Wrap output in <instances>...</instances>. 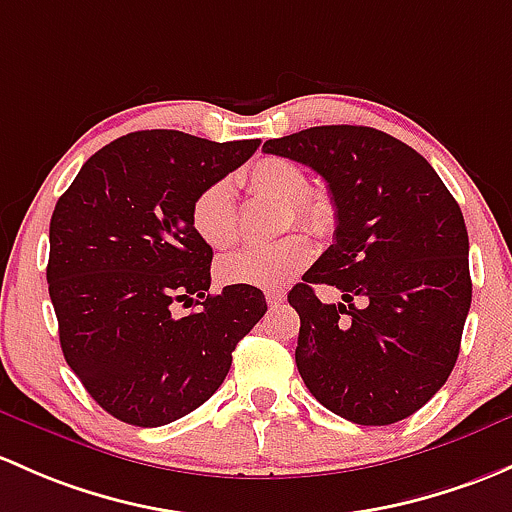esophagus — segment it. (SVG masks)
Wrapping results in <instances>:
<instances>
[{
	"instance_id": "obj_1",
	"label": "esophagus",
	"mask_w": 512,
	"mask_h": 512,
	"mask_svg": "<svg viewBox=\"0 0 512 512\" xmlns=\"http://www.w3.org/2000/svg\"><path fill=\"white\" fill-rule=\"evenodd\" d=\"M267 304H270V309H277V306L284 304V294L267 292Z\"/></svg>"
}]
</instances>
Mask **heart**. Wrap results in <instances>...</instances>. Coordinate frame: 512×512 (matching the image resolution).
Masks as SVG:
<instances>
[{
    "instance_id": "obj_1",
    "label": "heart",
    "mask_w": 512,
    "mask_h": 512,
    "mask_svg": "<svg viewBox=\"0 0 512 512\" xmlns=\"http://www.w3.org/2000/svg\"><path fill=\"white\" fill-rule=\"evenodd\" d=\"M240 181L255 196L284 203L294 223L309 233H326L333 223L331 201L319 191H306V174L299 164L282 157L257 159L240 174ZM191 225L213 250H225L238 240V213H235L233 186L228 181H213L193 198ZM311 260V245L304 235L270 242V245L245 247L218 262V277L225 284L274 289L282 287L304 270Z\"/></svg>"
}]
</instances>
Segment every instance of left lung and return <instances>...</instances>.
I'll list each match as a JSON object with an SVG mask.
<instances>
[{
	"label": "left lung",
	"instance_id": "left-lung-1",
	"mask_svg": "<svg viewBox=\"0 0 512 512\" xmlns=\"http://www.w3.org/2000/svg\"><path fill=\"white\" fill-rule=\"evenodd\" d=\"M262 152L314 169L336 206L333 245L287 297L301 319V380L355 424L410 417L454 370L471 309L459 203L422 154L373 127H309ZM316 283L344 301L324 305Z\"/></svg>",
	"mask_w": 512,
	"mask_h": 512
}]
</instances>
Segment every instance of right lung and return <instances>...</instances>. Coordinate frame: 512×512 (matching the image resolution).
Wrapping results in <instances>:
<instances>
[{
    "mask_svg": "<svg viewBox=\"0 0 512 512\" xmlns=\"http://www.w3.org/2000/svg\"><path fill=\"white\" fill-rule=\"evenodd\" d=\"M257 147L132 132L95 152L58 198L46 267L58 338L90 397L120 422L161 427L201 407L265 316L257 287L208 292L213 250L191 225L193 198ZM179 303L199 309L176 317Z\"/></svg>",
    "mask_w": 512,
    "mask_h": 512,
    "instance_id": "obj_1",
    "label": "right lung"
}]
</instances>
